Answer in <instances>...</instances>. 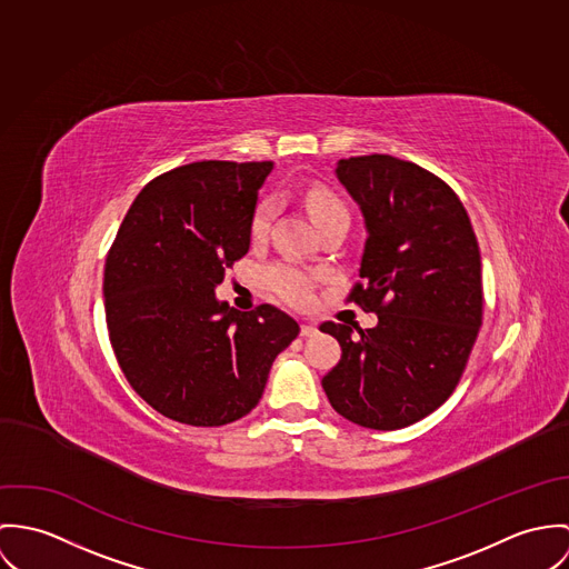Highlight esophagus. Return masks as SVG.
Masks as SVG:
<instances>
[{"instance_id":"obj_1","label":"esophagus","mask_w":569,"mask_h":569,"mask_svg":"<svg viewBox=\"0 0 569 569\" xmlns=\"http://www.w3.org/2000/svg\"><path fill=\"white\" fill-rule=\"evenodd\" d=\"M316 331H318V329H316L315 322H310V320L301 325V336H306V338H310V336H316Z\"/></svg>"}]
</instances>
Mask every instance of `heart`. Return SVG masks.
I'll use <instances>...</instances> for the list:
<instances>
[{
	"label": "heart",
	"instance_id": "obj_1",
	"mask_svg": "<svg viewBox=\"0 0 569 569\" xmlns=\"http://www.w3.org/2000/svg\"><path fill=\"white\" fill-rule=\"evenodd\" d=\"M306 204H308V211L312 213L316 224H322L325 220L338 216V213H347L345 204L331 196L329 191L312 190L306 198ZM274 216V200H263L253 216V238H263L268 227H270V220ZM268 283L270 288L286 301L290 303H306L310 299V292H312V283H310V277L295 268V266H288V263H279V266H272L268 270Z\"/></svg>",
	"mask_w": 569,
	"mask_h": 569
}]
</instances>
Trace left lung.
Wrapping results in <instances>:
<instances>
[{"mask_svg": "<svg viewBox=\"0 0 569 569\" xmlns=\"http://www.w3.org/2000/svg\"><path fill=\"white\" fill-rule=\"evenodd\" d=\"M336 179L367 227L365 283L349 299L378 325H320L342 347L322 388L351 423L399 430L435 412L467 367L482 325L478 240L460 198L417 163L351 157Z\"/></svg>", "mask_w": 569, "mask_h": 569, "instance_id": "8db88e82", "label": "left lung"}]
</instances>
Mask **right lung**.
Segmentation results:
<instances>
[{
    "mask_svg": "<svg viewBox=\"0 0 569 569\" xmlns=\"http://www.w3.org/2000/svg\"><path fill=\"white\" fill-rule=\"evenodd\" d=\"M272 161H198L150 181L104 266L116 358L163 417L216 428L249 415L299 322L274 306L238 312L216 288L249 253L257 191Z\"/></svg>",
    "mask_w": 569,
    "mask_h": 569,
    "instance_id": "obj_1",
    "label": "right lung"
}]
</instances>
